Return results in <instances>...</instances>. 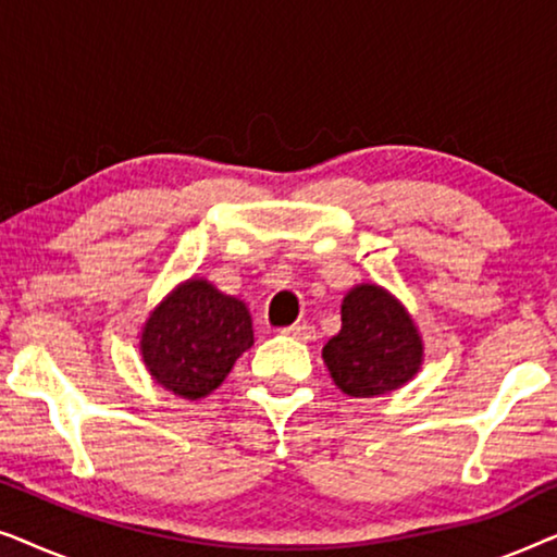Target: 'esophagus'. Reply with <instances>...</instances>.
Masks as SVG:
<instances>
[{
  "instance_id": "obj_1",
  "label": "esophagus",
  "mask_w": 557,
  "mask_h": 557,
  "mask_svg": "<svg viewBox=\"0 0 557 557\" xmlns=\"http://www.w3.org/2000/svg\"><path fill=\"white\" fill-rule=\"evenodd\" d=\"M284 334H288V337L299 339V342H314L317 339V330L311 324H292V326H286Z\"/></svg>"
}]
</instances>
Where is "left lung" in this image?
<instances>
[{
  "instance_id": "left-lung-1",
  "label": "left lung",
  "mask_w": 557,
  "mask_h": 557,
  "mask_svg": "<svg viewBox=\"0 0 557 557\" xmlns=\"http://www.w3.org/2000/svg\"><path fill=\"white\" fill-rule=\"evenodd\" d=\"M423 337L398 296L357 284L342 299V330L322 349L334 385L375 398L408 385L423 368Z\"/></svg>"
}]
</instances>
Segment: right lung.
<instances>
[{
	"instance_id": "add662e5",
	"label": "right lung",
	"mask_w": 557,
	"mask_h": 557,
	"mask_svg": "<svg viewBox=\"0 0 557 557\" xmlns=\"http://www.w3.org/2000/svg\"><path fill=\"white\" fill-rule=\"evenodd\" d=\"M250 347L248 304L202 276L174 286L139 332V355L151 380L185 400L208 398Z\"/></svg>"
}]
</instances>
